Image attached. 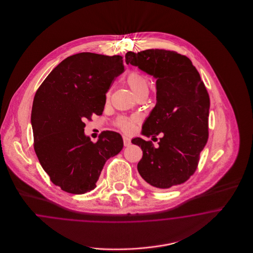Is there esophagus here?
I'll use <instances>...</instances> for the list:
<instances>
[{
	"instance_id": "34e87169",
	"label": "esophagus",
	"mask_w": 253,
	"mask_h": 253,
	"mask_svg": "<svg viewBox=\"0 0 253 253\" xmlns=\"http://www.w3.org/2000/svg\"><path fill=\"white\" fill-rule=\"evenodd\" d=\"M123 143H124V146L125 147H127V146H129V145L131 144V140H130V138L128 137V136H123Z\"/></svg>"
}]
</instances>
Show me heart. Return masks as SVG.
<instances>
[{"mask_svg": "<svg viewBox=\"0 0 253 253\" xmlns=\"http://www.w3.org/2000/svg\"><path fill=\"white\" fill-rule=\"evenodd\" d=\"M127 84L137 98L141 96H148L149 94L150 81L140 73H131L127 78ZM134 120L122 118L118 121V125L124 132H132L134 130Z\"/></svg>", "mask_w": 253, "mask_h": 253, "instance_id": "b5f03b06", "label": "heart"}]
</instances>
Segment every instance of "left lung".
Returning <instances> with one entry per match:
<instances>
[{
    "label": "left lung",
    "instance_id": "obj_1",
    "mask_svg": "<svg viewBox=\"0 0 253 253\" xmlns=\"http://www.w3.org/2000/svg\"><path fill=\"white\" fill-rule=\"evenodd\" d=\"M127 64L157 79V104L141 133L162 134L158 146L141 137L132 144L143 152L137 170L145 185L163 190L180 185L193 175L209 137L210 97L191 60L174 51L148 49L127 52Z\"/></svg>",
    "mask_w": 253,
    "mask_h": 253
}]
</instances>
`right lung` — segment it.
Instances as JSON below:
<instances>
[{"instance_id": "right-lung-1", "label": "right lung", "mask_w": 253, "mask_h": 253, "mask_svg": "<svg viewBox=\"0 0 253 253\" xmlns=\"http://www.w3.org/2000/svg\"><path fill=\"white\" fill-rule=\"evenodd\" d=\"M124 71L121 56L84 52L59 63L34 97L31 125L39 161L56 186L84 194L96 188L105 162L123 148L119 132H101L96 143L84 120L102 115L106 93Z\"/></svg>"}]
</instances>
